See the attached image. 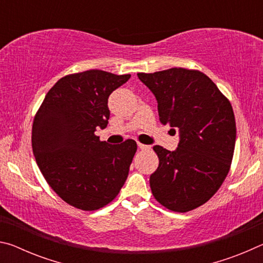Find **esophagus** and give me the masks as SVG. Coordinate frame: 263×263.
Returning <instances> with one entry per match:
<instances>
[{"mask_svg":"<svg viewBox=\"0 0 263 263\" xmlns=\"http://www.w3.org/2000/svg\"><path fill=\"white\" fill-rule=\"evenodd\" d=\"M138 147H139V149H142V151H145V149H149V148H151L149 146H147V145H144V144H140V142H138Z\"/></svg>","mask_w":263,"mask_h":263,"instance_id":"34e87169","label":"esophagus"}]
</instances>
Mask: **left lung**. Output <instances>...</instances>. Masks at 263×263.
<instances>
[{"instance_id":"obj_1","label":"left lung","mask_w":263,"mask_h":263,"mask_svg":"<svg viewBox=\"0 0 263 263\" xmlns=\"http://www.w3.org/2000/svg\"><path fill=\"white\" fill-rule=\"evenodd\" d=\"M137 75L157 99L160 122L180 136L173 152L153 147L159 167L149 177L152 194L172 211L194 210L229 174L237 136L232 105L199 70L175 67Z\"/></svg>"}]
</instances>
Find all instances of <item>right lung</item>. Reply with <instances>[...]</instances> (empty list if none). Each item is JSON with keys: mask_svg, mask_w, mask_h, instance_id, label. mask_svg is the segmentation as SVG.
<instances>
[{"mask_svg": "<svg viewBox=\"0 0 263 263\" xmlns=\"http://www.w3.org/2000/svg\"><path fill=\"white\" fill-rule=\"evenodd\" d=\"M131 78L100 69L61 78L44 99L32 125V151L51 188L86 211L110 203L125 183L137 142L110 145L95 136L110 117L111 92Z\"/></svg>", "mask_w": 263, "mask_h": 263, "instance_id": "add662e5", "label": "right lung"}]
</instances>
